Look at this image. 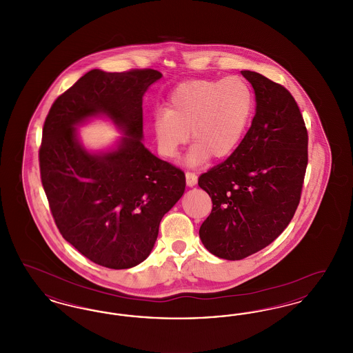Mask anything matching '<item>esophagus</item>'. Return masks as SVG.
Returning <instances> with one entry per match:
<instances>
[{"instance_id":"obj_1","label":"esophagus","mask_w":353,"mask_h":353,"mask_svg":"<svg viewBox=\"0 0 353 353\" xmlns=\"http://www.w3.org/2000/svg\"><path fill=\"white\" fill-rule=\"evenodd\" d=\"M185 177H186V185L188 186H194L197 184V174L194 172H186Z\"/></svg>"}]
</instances>
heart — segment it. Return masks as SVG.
<instances>
[{
    "instance_id": "obj_1",
    "label": "heart",
    "mask_w": 353,
    "mask_h": 353,
    "mask_svg": "<svg viewBox=\"0 0 353 353\" xmlns=\"http://www.w3.org/2000/svg\"><path fill=\"white\" fill-rule=\"evenodd\" d=\"M254 107L252 87L238 75L179 84L169 94L165 111L156 112L152 120L157 150L163 157L174 160L190 131L194 144L186 156L189 167L200 165L210 156L225 159L243 140Z\"/></svg>"
}]
</instances>
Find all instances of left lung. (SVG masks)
Wrapping results in <instances>:
<instances>
[{
    "mask_svg": "<svg viewBox=\"0 0 353 353\" xmlns=\"http://www.w3.org/2000/svg\"><path fill=\"white\" fill-rule=\"evenodd\" d=\"M241 72L255 91L252 127L225 161L199 179L213 202L200 238L228 261L265 249L288 226L308 163V134L294 97L258 72Z\"/></svg>",
    "mask_w": 353,
    "mask_h": 353,
    "instance_id": "obj_1",
    "label": "left lung"
}]
</instances>
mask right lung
<instances>
[{"label": "right lung", "mask_w": 353, "mask_h": 353, "mask_svg": "<svg viewBox=\"0 0 353 353\" xmlns=\"http://www.w3.org/2000/svg\"><path fill=\"white\" fill-rule=\"evenodd\" d=\"M161 78L152 68L91 70L59 95L39 148L41 181L62 236L97 265L131 269L150 254L164 214L181 199L184 172L141 143L143 95ZM103 113L129 134L115 152L90 154L74 125Z\"/></svg>", "instance_id": "1"}]
</instances>
